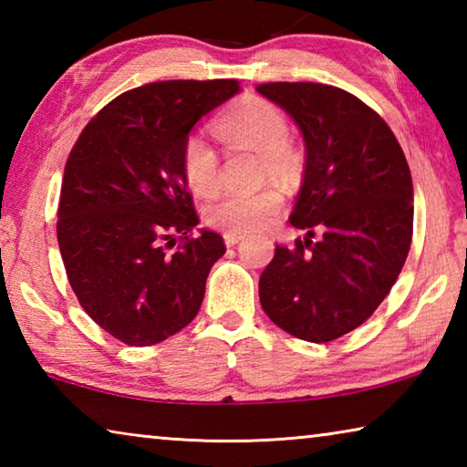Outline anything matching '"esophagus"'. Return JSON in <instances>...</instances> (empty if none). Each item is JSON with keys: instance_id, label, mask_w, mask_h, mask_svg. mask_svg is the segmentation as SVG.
Listing matches in <instances>:
<instances>
[{"instance_id": "34e87169", "label": "esophagus", "mask_w": 467, "mask_h": 467, "mask_svg": "<svg viewBox=\"0 0 467 467\" xmlns=\"http://www.w3.org/2000/svg\"><path fill=\"white\" fill-rule=\"evenodd\" d=\"M243 239H244V234H241V233H224L226 247H234V244Z\"/></svg>"}]
</instances>
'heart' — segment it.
I'll return each instance as SVG.
<instances>
[{
  "label": "heart",
  "mask_w": 467,
  "mask_h": 467,
  "mask_svg": "<svg viewBox=\"0 0 467 467\" xmlns=\"http://www.w3.org/2000/svg\"><path fill=\"white\" fill-rule=\"evenodd\" d=\"M216 133L231 148L259 156V175L290 183L300 171V156L288 141L286 115L262 97H244L216 121ZM218 154L200 133H189L181 148V171L195 195L208 197L218 187ZM282 208V193L264 187L255 193L220 195L203 212L205 224L224 233H255Z\"/></svg>",
  "instance_id": "1"
}]
</instances>
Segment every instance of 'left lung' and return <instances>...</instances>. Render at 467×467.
Returning <instances> with one entry per match:
<instances>
[{"label": "left lung", "instance_id": "obj_1", "mask_svg": "<svg viewBox=\"0 0 467 467\" xmlns=\"http://www.w3.org/2000/svg\"><path fill=\"white\" fill-rule=\"evenodd\" d=\"M257 92L296 121L306 146L290 214L306 239L275 244L259 300L290 336L331 342L375 313L406 264L412 175L389 125L354 94L319 82H267ZM315 230L324 233L319 242Z\"/></svg>", "mask_w": 467, "mask_h": 467}]
</instances>
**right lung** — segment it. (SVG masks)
<instances>
[{
  "label": "right lung",
  "instance_id": "obj_1",
  "mask_svg": "<svg viewBox=\"0 0 467 467\" xmlns=\"http://www.w3.org/2000/svg\"><path fill=\"white\" fill-rule=\"evenodd\" d=\"M239 92L236 80H167L110 100L76 140L63 172L57 241L88 317L128 346L193 321L224 239L202 231L181 171L193 125Z\"/></svg>",
  "mask_w": 467,
  "mask_h": 467
}]
</instances>
